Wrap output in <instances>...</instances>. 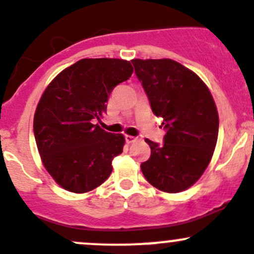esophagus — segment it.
<instances>
[{
  "label": "esophagus",
  "mask_w": 254,
  "mask_h": 254,
  "mask_svg": "<svg viewBox=\"0 0 254 254\" xmlns=\"http://www.w3.org/2000/svg\"><path fill=\"white\" fill-rule=\"evenodd\" d=\"M125 138H126V142L128 143V144H130V143H134L138 140L137 137H133V135H129V134H126V137Z\"/></svg>",
  "instance_id": "esophagus-1"
}]
</instances>
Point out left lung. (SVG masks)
Instances as JSON below:
<instances>
[{
	"label": "left lung",
	"instance_id": "obj_1",
	"mask_svg": "<svg viewBox=\"0 0 254 254\" xmlns=\"http://www.w3.org/2000/svg\"><path fill=\"white\" fill-rule=\"evenodd\" d=\"M132 64L153 114L162 117L167 129L163 145L145 139L150 157L140 169L160 191H184L204 174L217 143L218 114L211 92L175 60L133 59Z\"/></svg>",
	"mask_w": 254,
	"mask_h": 254
}]
</instances>
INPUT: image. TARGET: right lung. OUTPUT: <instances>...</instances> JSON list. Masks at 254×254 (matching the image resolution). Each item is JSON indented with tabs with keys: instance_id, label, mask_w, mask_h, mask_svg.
<instances>
[{
	"instance_id": "right-lung-1",
	"label": "right lung",
	"mask_w": 254,
	"mask_h": 254,
	"mask_svg": "<svg viewBox=\"0 0 254 254\" xmlns=\"http://www.w3.org/2000/svg\"><path fill=\"white\" fill-rule=\"evenodd\" d=\"M133 72L128 60L86 58L60 71L45 87L34 114V137L41 159L54 182L84 194L112 172L126 139L95 125L106 111L110 92Z\"/></svg>"
}]
</instances>
